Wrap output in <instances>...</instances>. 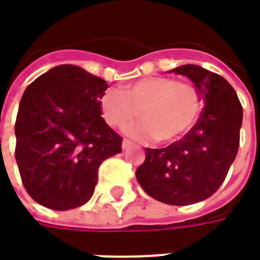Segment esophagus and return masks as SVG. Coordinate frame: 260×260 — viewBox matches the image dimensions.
Wrapping results in <instances>:
<instances>
[{
    "label": "esophagus",
    "mask_w": 260,
    "mask_h": 260,
    "mask_svg": "<svg viewBox=\"0 0 260 260\" xmlns=\"http://www.w3.org/2000/svg\"><path fill=\"white\" fill-rule=\"evenodd\" d=\"M132 146H134V143L131 141H128V139H124V141H122V149H124V150H128V149Z\"/></svg>",
    "instance_id": "obj_1"
}]
</instances>
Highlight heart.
<instances>
[{"label":"heart","mask_w":260,"mask_h":260,"mask_svg":"<svg viewBox=\"0 0 260 260\" xmlns=\"http://www.w3.org/2000/svg\"><path fill=\"white\" fill-rule=\"evenodd\" d=\"M201 108V96L193 86L166 76L143 78L100 97L102 115L110 126L124 128L141 113L143 121L126 129L139 142L180 141L195 125Z\"/></svg>","instance_id":"obj_1"}]
</instances>
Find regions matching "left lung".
I'll use <instances>...</instances> for the list:
<instances>
[{
  "instance_id": "obj_1",
  "label": "left lung",
  "mask_w": 260,
  "mask_h": 260,
  "mask_svg": "<svg viewBox=\"0 0 260 260\" xmlns=\"http://www.w3.org/2000/svg\"><path fill=\"white\" fill-rule=\"evenodd\" d=\"M171 72L193 82L205 107L181 141L164 149L146 147L136 180L156 201L186 206L210 198L225 180L240 146L242 106L233 86L220 75L191 64Z\"/></svg>"
}]
</instances>
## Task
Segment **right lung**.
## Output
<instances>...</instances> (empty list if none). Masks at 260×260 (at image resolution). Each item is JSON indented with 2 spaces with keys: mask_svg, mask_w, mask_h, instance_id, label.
I'll return each mask as SVG.
<instances>
[{
  "mask_svg": "<svg viewBox=\"0 0 260 260\" xmlns=\"http://www.w3.org/2000/svg\"><path fill=\"white\" fill-rule=\"evenodd\" d=\"M107 82L76 65H58L26 87L15 124V158L33 201L69 210L89 201L97 170L121 153L122 138L102 117Z\"/></svg>",
  "mask_w": 260,
  "mask_h": 260,
  "instance_id": "1",
  "label": "right lung"
}]
</instances>
